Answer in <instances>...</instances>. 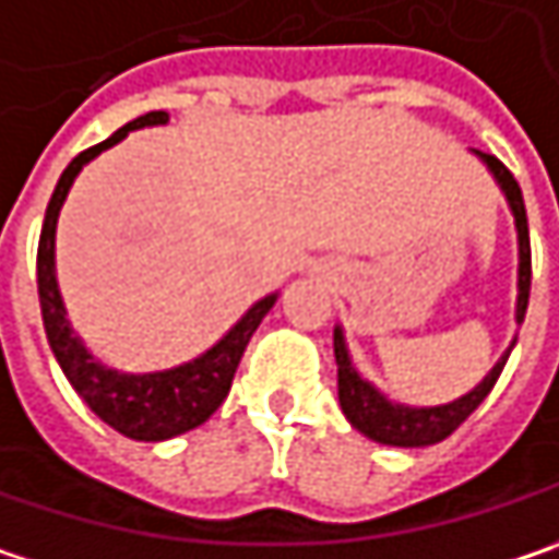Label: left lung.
<instances>
[{
	"label": "left lung",
	"instance_id": "obj_1",
	"mask_svg": "<svg viewBox=\"0 0 559 559\" xmlns=\"http://www.w3.org/2000/svg\"><path fill=\"white\" fill-rule=\"evenodd\" d=\"M474 155L487 165V171L493 175L497 187L502 190L509 213L515 219V238H519V296H515V324L525 321V308H528V289H532V245H528V216H525V200H522V187L519 180L509 175V168L493 158L474 148ZM515 340L509 343V349L497 359V366L484 376L480 384H474L467 394H461L449 404H436V407H414V404H397L388 394H381L379 388L369 379L359 376V369L353 366L349 346L343 324L334 328V356H337V394L343 417L349 419L353 429H359L366 439L381 442V445H394V449H423V445H436L442 439H449L459 429L464 419L471 417L480 401L493 391L499 372L512 353Z\"/></svg>",
	"mask_w": 559,
	"mask_h": 559
}]
</instances>
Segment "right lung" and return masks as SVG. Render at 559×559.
Wrapping results in <instances>:
<instances>
[{"label": "right lung", "instance_id": "right-lung-1", "mask_svg": "<svg viewBox=\"0 0 559 559\" xmlns=\"http://www.w3.org/2000/svg\"><path fill=\"white\" fill-rule=\"evenodd\" d=\"M165 123H168V114L152 110L145 117L130 120L127 127H120L114 136L85 148L82 155H75L66 165V171L57 180V190L47 203L40 245H37L40 314H44V331H47L50 349L60 362L62 376L107 426H114L117 432H123L127 439H136V442H165L180 432L197 429L200 423L213 417L222 401L228 397V388H231L235 369L245 356L248 340L254 337L260 321L280 299V293L258 299L210 349H203L200 356H193L180 366L158 369V372H120L114 366H104L85 346V340L72 331L60 283H57V222H60L62 203L79 178V171L88 162H95L100 152L127 140V133H133V130L165 127Z\"/></svg>", "mask_w": 559, "mask_h": 559}]
</instances>
